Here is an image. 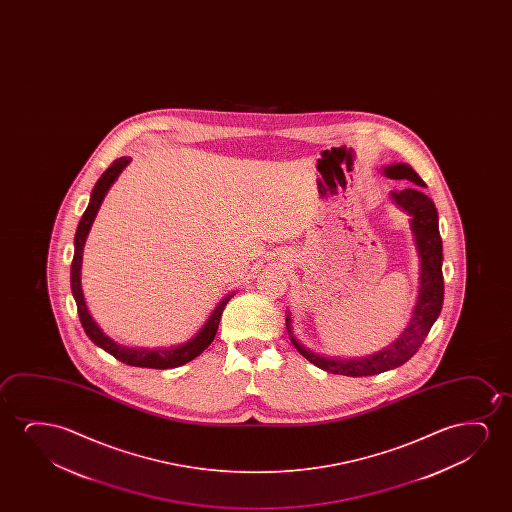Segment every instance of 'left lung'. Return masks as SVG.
<instances>
[{"label":"left lung","mask_w":512,"mask_h":512,"mask_svg":"<svg viewBox=\"0 0 512 512\" xmlns=\"http://www.w3.org/2000/svg\"><path fill=\"white\" fill-rule=\"evenodd\" d=\"M385 175L393 180H409L413 182L409 189L393 190L390 197L399 204L402 210L411 217L414 245L420 257V290L418 301L413 309V316L406 329L390 346L374 353L371 357L355 358V360H339L315 355L306 350L292 334V320L287 315V329L290 341L302 357L308 358L311 364L323 371L343 376H374L379 372L390 371L406 364L416 351L420 350L428 332L432 329L437 316L441 315L444 301V278H442V239L439 234V215L434 201L425 196L416 184L425 187L420 175L407 164L386 166Z\"/></svg>","instance_id":"8db88e82"}]
</instances>
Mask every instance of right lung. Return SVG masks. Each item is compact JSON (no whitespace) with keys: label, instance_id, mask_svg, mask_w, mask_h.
Listing matches in <instances>:
<instances>
[{"label":"right lung","instance_id":"add662e5","mask_svg":"<svg viewBox=\"0 0 512 512\" xmlns=\"http://www.w3.org/2000/svg\"><path fill=\"white\" fill-rule=\"evenodd\" d=\"M131 162L129 157H120L117 161L112 162V166L106 169L103 175L99 176L98 182L92 189L91 201L84 215L78 222L77 234H75V253H73V262H71V292L77 302L78 318L84 327L85 334L89 336L92 343L103 348L106 353H110L113 357L124 362L127 365H134V367H148V369H173V367H180V365L187 364L190 360L199 357L217 336L218 323H220V316L224 313L227 302L231 301V295L224 297L222 301L218 302L217 308L213 309L208 322L204 323L203 329L197 332L196 336L189 339L187 343L180 344V346H171L169 350L166 348H154V350H147V348H129V346H122V344L115 343L112 337L106 336L103 330L99 329L98 323L94 322L87 304H85L84 292H82V283H80V269H82V253H84L85 239L87 234L91 231L92 222L98 215L99 206L105 199L106 192L112 187L113 182L119 178L122 169L126 168L127 164Z\"/></svg>","mask_w":512,"mask_h":512}]
</instances>
